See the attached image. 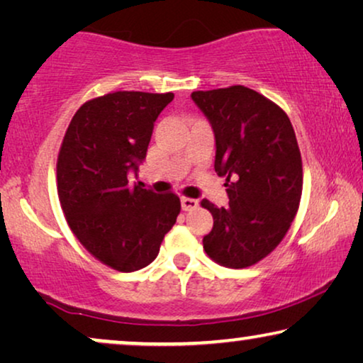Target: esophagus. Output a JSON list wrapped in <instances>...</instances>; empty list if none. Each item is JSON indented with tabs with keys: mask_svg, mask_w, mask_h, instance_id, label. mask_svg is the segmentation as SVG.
I'll return each mask as SVG.
<instances>
[{
	"mask_svg": "<svg viewBox=\"0 0 363 363\" xmlns=\"http://www.w3.org/2000/svg\"><path fill=\"white\" fill-rule=\"evenodd\" d=\"M196 206H198V201L193 200V198H185V196L182 198V208H183V210H185V211L195 210Z\"/></svg>",
	"mask_w": 363,
	"mask_h": 363,
	"instance_id": "34e87169",
	"label": "esophagus"
}]
</instances>
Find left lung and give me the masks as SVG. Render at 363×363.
Wrapping results in <instances>:
<instances>
[{
    "instance_id": "1",
    "label": "left lung",
    "mask_w": 363,
    "mask_h": 363,
    "mask_svg": "<svg viewBox=\"0 0 363 363\" xmlns=\"http://www.w3.org/2000/svg\"><path fill=\"white\" fill-rule=\"evenodd\" d=\"M193 102L215 133V172L226 177L228 206L208 200L213 230L206 255L226 267H247L282 241L299 208L302 160L289 117L245 86L196 91Z\"/></svg>"
}]
</instances>
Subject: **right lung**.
I'll use <instances>...</instances> for the list:
<instances>
[{
	"instance_id": "obj_1",
	"label": "right lung",
	"mask_w": 363,
	"mask_h": 363,
	"mask_svg": "<svg viewBox=\"0 0 363 363\" xmlns=\"http://www.w3.org/2000/svg\"><path fill=\"white\" fill-rule=\"evenodd\" d=\"M173 94L112 92L84 104L57 158V193L67 225L112 269L138 271L155 259L175 225L180 198L130 185L145 160L157 117Z\"/></svg>"
}]
</instances>
